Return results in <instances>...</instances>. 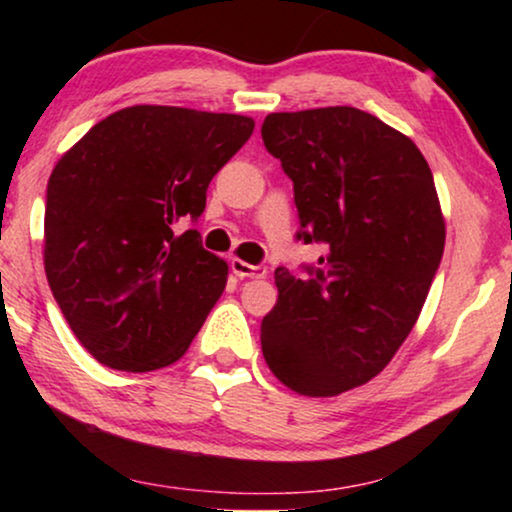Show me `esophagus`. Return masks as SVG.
<instances>
[{"mask_svg": "<svg viewBox=\"0 0 512 512\" xmlns=\"http://www.w3.org/2000/svg\"><path fill=\"white\" fill-rule=\"evenodd\" d=\"M230 268H233V272H235L237 277L263 279L265 275H268V270H265L263 265H251L247 261H242V258H233V261H230Z\"/></svg>", "mask_w": 512, "mask_h": 512, "instance_id": "34e87169", "label": "esophagus"}]
</instances>
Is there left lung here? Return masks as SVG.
I'll list each match as a JSON object with an SVG mask.
<instances>
[{"mask_svg": "<svg viewBox=\"0 0 512 512\" xmlns=\"http://www.w3.org/2000/svg\"><path fill=\"white\" fill-rule=\"evenodd\" d=\"M261 132L293 181L298 240L326 249L310 277L275 270L263 359L300 396L345 394L387 368L429 296L445 249L431 167L410 137L354 107L268 114Z\"/></svg>", "mask_w": 512, "mask_h": 512, "instance_id": "8db88e82", "label": "left lung"}]
</instances>
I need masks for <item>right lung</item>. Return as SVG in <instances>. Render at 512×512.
<instances>
[{
    "mask_svg": "<svg viewBox=\"0 0 512 512\" xmlns=\"http://www.w3.org/2000/svg\"><path fill=\"white\" fill-rule=\"evenodd\" d=\"M254 118L137 104L93 125L53 167L44 268L69 328L97 361L149 373L186 354L228 263L181 219L205 212L214 174Z\"/></svg>",
    "mask_w": 512,
    "mask_h": 512,
    "instance_id": "1",
    "label": "right lung"
}]
</instances>
